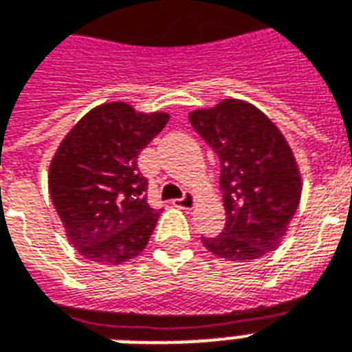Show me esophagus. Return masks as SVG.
<instances>
[{
	"label": "esophagus",
	"mask_w": 352,
	"mask_h": 352,
	"mask_svg": "<svg viewBox=\"0 0 352 352\" xmlns=\"http://www.w3.org/2000/svg\"><path fill=\"white\" fill-rule=\"evenodd\" d=\"M195 201L197 199H195L194 194H186L184 197H181V199H173V206L182 208V210H190V208H194Z\"/></svg>",
	"instance_id": "1"
}]
</instances>
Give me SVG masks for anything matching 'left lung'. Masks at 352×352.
<instances>
[{
	"label": "left lung",
	"mask_w": 352,
	"mask_h": 352,
	"mask_svg": "<svg viewBox=\"0 0 352 352\" xmlns=\"http://www.w3.org/2000/svg\"><path fill=\"white\" fill-rule=\"evenodd\" d=\"M188 118L221 164L227 223L219 236L203 238L206 251L227 262H253L275 251L302 192L288 140L264 112L241 99H223Z\"/></svg>",
	"instance_id": "left-lung-1"
}]
</instances>
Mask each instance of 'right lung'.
I'll return each instance as SVG.
<instances>
[{
	"mask_svg": "<svg viewBox=\"0 0 352 352\" xmlns=\"http://www.w3.org/2000/svg\"><path fill=\"white\" fill-rule=\"evenodd\" d=\"M168 120L111 101L87 112L57 147L47 188L69 243L87 260L120 265L146 249L160 212L147 205L138 155Z\"/></svg>",
	"mask_w": 352,
	"mask_h": 352,
	"instance_id": "obj_1",
	"label": "right lung"
}]
</instances>
